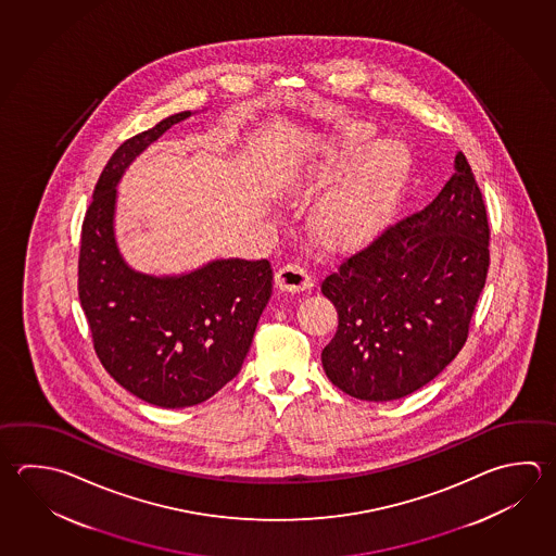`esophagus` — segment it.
Returning <instances> with one entry per match:
<instances>
[{
  "instance_id": "obj_1",
  "label": "esophagus",
  "mask_w": 556,
  "mask_h": 556,
  "mask_svg": "<svg viewBox=\"0 0 556 556\" xmlns=\"http://www.w3.org/2000/svg\"><path fill=\"white\" fill-rule=\"evenodd\" d=\"M275 285L287 293H301V291L311 289L315 281L308 273L304 271L301 265L287 263L279 271L275 273Z\"/></svg>"
}]
</instances>
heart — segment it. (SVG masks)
Masks as SVG:
<instances>
[{
  "label": "heart",
  "mask_w": 556,
  "mask_h": 556,
  "mask_svg": "<svg viewBox=\"0 0 556 556\" xmlns=\"http://www.w3.org/2000/svg\"><path fill=\"white\" fill-rule=\"evenodd\" d=\"M376 131L367 124L348 127L325 161L316 163L289 192H308L344 178L318 200L308 230L328 252H348L371 240L397 206L407 187L413 159L401 141L374 146Z\"/></svg>",
  "instance_id": "heart-1"
}]
</instances>
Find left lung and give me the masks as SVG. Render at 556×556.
<instances>
[{"label":"left lung","instance_id":"obj_1","mask_svg":"<svg viewBox=\"0 0 556 556\" xmlns=\"http://www.w3.org/2000/svg\"><path fill=\"white\" fill-rule=\"evenodd\" d=\"M482 192L458 151L429 206L399 222L323 281L338 330L326 376L352 397L393 401L458 356L490 267Z\"/></svg>","mask_w":556,"mask_h":556}]
</instances>
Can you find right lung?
<instances>
[{
    "label": "right lung",
    "mask_w": 556,
    "mask_h": 556,
    "mask_svg": "<svg viewBox=\"0 0 556 556\" xmlns=\"http://www.w3.org/2000/svg\"><path fill=\"white\" fill-rule=\"evenodd\" d=\"M180 112L117 147L86 212L78 296L105 371L136 397L163 409L199 405L238 376L263 308L271 263L214 260L180 275L127 265L116 241L117 182Z\"/></svg>",
    "instance_id": "add662e5"
}]
</instances>
